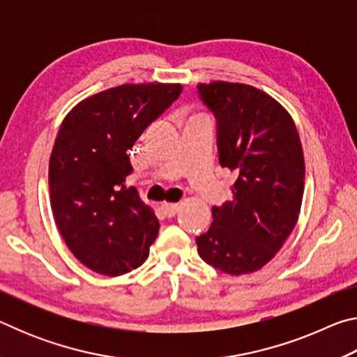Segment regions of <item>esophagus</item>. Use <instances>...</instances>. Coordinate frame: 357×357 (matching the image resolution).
Returning <instances> with one entry per match:
<instances>
[{"mask_svg":"<svg viewBox=\"0 0 357 357\" xmlns=\"http://www.w3.org/2000/svg\"><path fill=\"white\" fill-rule=\"evenodd\" d=\"M178 209H179L178 204H170V203L162 204V211H164V214H165L167 217H173L174 214L178 213Z\"/></svg>","mask_w":357,"mask_h":357,"instance_id":"obj_1","label":"esophagus"}]
</instances>
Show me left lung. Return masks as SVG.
<instances>
[{
    "label": "left lung",
    "mask_w": 357,
    "mask_h": 357,
    "mask_svg": "<svg viewBox=\"0 0 357 357\" xmlns=\"http://www.w3.org/2000/svg\"><path fill=\"white\" fill-rule=\"evenodd\" d=\"M197 88L215 118L220 165L238 174L233 198L213 208V225L195 239L198 255L222 273H255L298 222L305 176L298 129L279 102L250 84Z\"/></svg>",
    "instance_id": "obj_1"
}]
</instances>
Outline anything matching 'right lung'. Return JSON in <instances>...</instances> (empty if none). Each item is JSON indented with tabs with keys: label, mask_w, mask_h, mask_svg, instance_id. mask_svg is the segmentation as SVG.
I'll list each match as a JSON object with an SVG mask.
<instances>
[{
	"label": "right lung",
	"mask_w": 357,
	"mask_h": 357,
	"mask_svg": "<svg viewBox=\"0 0 357 357\" xmlns=\"http://www.w3.org/2000/svg\"><path fill=\"white\" fill-rule=\"evenodd\" d=\"M183 86L121 84L82 100L64 118L48 165L56 227L77 259L116 277L144 263L159 234L154 211L126 187L129 149Z\"/></svg>",
	"instance_id": "obj_1"
}]
</instances>
